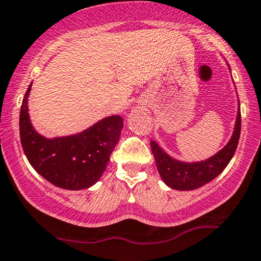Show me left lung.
<instances>
[{
    "mask_svg": "<svg viewBox=\"0 0 261 261\" xmlns=\"http://www.w3.org/2000/svg\"><path fill=\"white\" fill-rule=\"evenodd\" d=\"M241 136V109L238 110L234 132L227 145L213 158L201 162L187 164L170 158L155 142L150 143L156 167L161 178L171 188L177 191H193L213 180L225 170L233 158Z\"/></svg>",
    "mask_w": 261,
    "mask_h": 261,
    "instance_id": "left-lung-1",
    "label": "left lung"
}]
</instances>
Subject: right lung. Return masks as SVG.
I'll return each mask as SVG.
<instances>
[{"mask_svg": "<svg viewBox=\"0 0 261 261\" xmlns=\"http://www.w3.org/2000/svg\"><path fill=\"white\" fill-rule=\"evenodd\" d=\"M28 88L20 107V143L28 161L54 186L69 191L89 188L105 172L117 144L123 119L106 117L75 136L47 139L34 130L28 113Z\"/></svg>", "mask_w": 261, "mask_h": 261, "instance_id": "add662e5", "label": "right lung"}]
</instances>
